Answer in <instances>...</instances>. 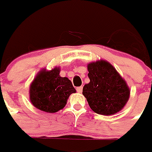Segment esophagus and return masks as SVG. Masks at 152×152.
<instances>
[{
  "label": "esophagus",
  "mask_w": 152,
  "mask_h": 152,
  "mask_svg": "<svg viewBox=\"0 0 152 152\" xmlns=\"http://www.w3.org/2000/svg\"><path fill=\"white\" fill-rule=\"evenodd\" d=\"M76 91H77V92L81 93L82 92V91H83V87L80 86V87H78V88H76Z\"/></svg>",
  "instance_id": "esophagus-1"
}]
</instances>
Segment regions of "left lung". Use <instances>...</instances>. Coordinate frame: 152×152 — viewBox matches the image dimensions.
Segmentation results:
<instances>
[{"instance_id": "8db88e82", "label": "left lung", "mask_w": 152, "mask_h": 152, "mask_svg": "<svg viewBox=\"0 0 152 152\" xmlns=\"http://www.w3.org/2000/svg\"><path fill=\"white\" fill-rule=\"evenodd\" d=\"M90 83L83 88V95L94 112L102 115L118 113L129 98V89L109 62L99 61L88 65Z\"/></svg>"}]
</instances>
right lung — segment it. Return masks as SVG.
I'll return each mask as SVG.
<instances>
[{"instance_id":"1","label":"right lung","mask_w":152,"mask_h":152,"mask_svg":"<svg viewBox=\"0 0 152 152\" xmlns=\"http://www.w3.org/2000/svg\"><path fill=\"white\" fill-rule=\"evenodd\" d=\"M60 69L40 72L30 88V100L37 109L55 113L65 106L72 93L76 92L71 80L60 76Z\"/></svg>"}]
</instances>
